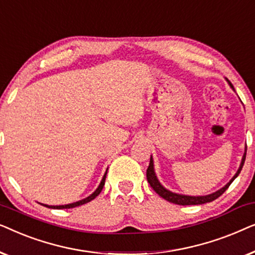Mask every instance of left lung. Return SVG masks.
Listing matches in <instances>:
<instances>
[{"mask_svg": "<svg viewBox=\"0 0 255 255\" xmlns=\"http://www.w3.org/2000/svg\"><path fill=\"white\" fill-rule=\"evenodd\" d=\"M226 81H228V80H226ZM228 83H229V86L231 87L233 90H235V88H233V86H232V83L230 81H228ZM246 149H247V147L245 146V152H244V155L242 158V162H240L239 168H238V170H237V173L235 174V175H233L232 179L230 180L224 187L221 188V189H218L217 191H215V193H212V194L203 195V196H190V195H182V194L173 193V191L166 189V188L163 187L161 183H160L158 177H156V174H155V170H154V162H153L152 155H151V159H149L148 168H147V170H146V176H147V181H148L149 186L153 188V190H154L155 193L159 195V196L165 198L166 201L170 202V203L179 204V205H196V204L209 203V202L215 201L216 198H218L219 196H221V195L224 193L226 189H228L230 184H231L233 181H235L236 177L239 175L240 170H242L243 166H244V162H245V159H246Z\"/></svg>", "mask_w": 255, "mask_h": 255, "instance_id": "obj_1", "label": "left lung"}]
</instances>
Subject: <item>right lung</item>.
<instances>
[{
	"mask_svg": "<svg viewBox=\"0 0 255 255\" xmlns=\"http://www.w3.org/2000/svg\"><path fill=\"white\" fill-rule=\"evenodd\" d=\"M107 172L108 169L106 170V173H104V175L102 177V180H101V182L99 184V187L96 188L95 191H94L93 194H90L88 197L83 198V200H80L78 202H74V203H69V204H65V205H47V204H43L40 203L41 205H44V207L46 208H51V209H71V208H75V207H79V205H82V204H86L88 203V202L93 201L94 198H95L96 196H99V194L102 191L103 189V186H104V182H106V176H107Z\"/></svg>",
	"mask_w": 255,
	"mask_h": 255,
	"instance_id": "right-lung-1",
	"label": "right lung"
}]
</instances>
